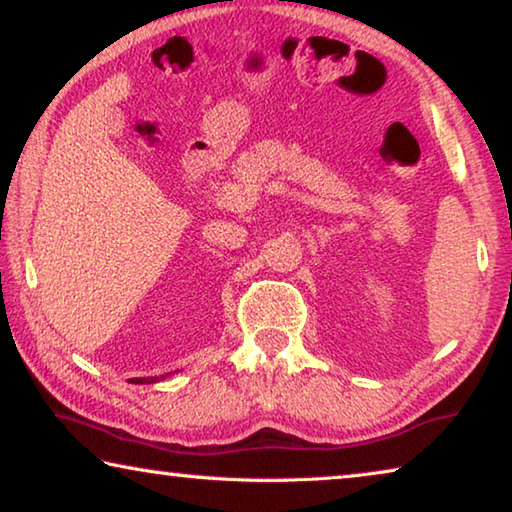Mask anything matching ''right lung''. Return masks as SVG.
<instances>
[{
  "mask_svg": "<svg viewBox=\"0 0 512 512\" xmlns=\"http://www.w3.org/2000/svg\"><path fill=\"white\" fill-rule=\"evenodd\" d=\"M155 380H157V378H155ZM155 380H150V382H155ZM130 382H134V384H143V382H148V380H139V378H137V380H130Z\"/></svg>",
  "mask_w": 512,
  "mask_h": 512,
  "instance_id": "right-lung-1",
  "label": "right lung"
}]
</instances>
